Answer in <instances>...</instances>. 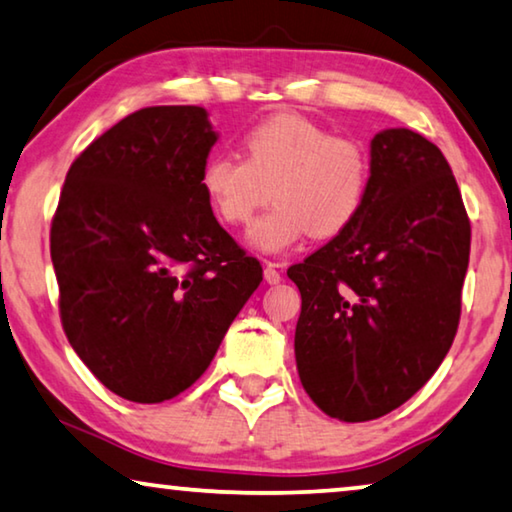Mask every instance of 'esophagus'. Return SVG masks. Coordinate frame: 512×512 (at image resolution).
Returning <instances> with one entry per match:
<instances>
[{
    "label": "esophagus",
    "mask_w": 512,
    "mask_h": 512,
    "mask_svg": "<svg viewBox=\"0 0 512 512\" xmlns=\"http://www.w3.org/2000/svg\"><path fill=\"white\" fill-rule=\"evenodd\" d=\"M264 280L269 282V285H278V282L282 280V276H280V264H276V262H266V266H264Z\"/></svg>",
    "instance_id": "esophagus-1"
}]
</instances>
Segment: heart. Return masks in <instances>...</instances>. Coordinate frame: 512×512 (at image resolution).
<instances>
[{
	"mask_svg": "<svg viewBox=\"0 0 512 512\" xmlns=\"http://www.w3.org/2000/svg\"><path fill=\"white\" fill-rule=\"evenodd\" d=\"M243 154L213 151L200 167V190L227 227L250 223L266 202L273 207L248 232L250 246L276 255L305 234L329 239L363 211L372 181L368 144L333 135L301 112H278L243 137Z\"/></svg>",
	"mask_w": 512,
	"mask_h": 512,
	"instance_id": "heart-1",
	"label": "heart"
}]
</instances>
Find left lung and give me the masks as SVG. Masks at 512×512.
Returning <instances> with one entry per match:
<instances>
[{
  "label": "left lung",
  "mask_w": 512,
  "mask_h": 512,
  "mask_svg": "<svg viewBox=\"0 0 512 512\" xmlns=\"http://www.w3.org/2000/svg\"><path fill=\"white\" fill-rule=\"evenodd\" d=\"M372 181L345 232L289 266L301 292L294 354L324 414L372 421L421 391L460 324L471 225L437 144L388 128L370 144Z\"/></svg>",
  "instance_id": "obj_1"
}]
</instances>
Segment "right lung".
<instances>
[{
	"instance_id": "add662e5",
	"label": "right lung",
	"mask_w": 512,
	"mask_h": 512,
	"mask_svg": "<svg viewBox=\"0 0 512 512\" xmlns=\"http://www.w3.org/2000/svg\"><path fill=\"white\" fill-rule=\"evenodd\" d=\"M216 140L204 108H142L96 137L61 188L50 227L61 326L124 400L193 386L262 282L200 190Z\"/></svg>"
}]
</instances>
